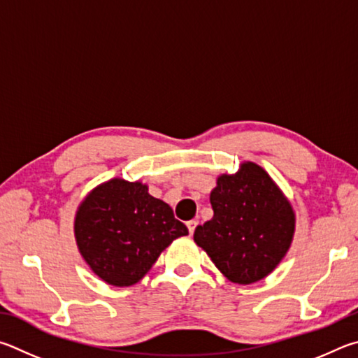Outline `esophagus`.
<instances>
[{
  "mask_svg": "<svg viewBox=\"0 0 358 358\" xmlns=\"http://www.w3.org/2000/svg\"><path fill=\"white\" fill-rule=\"evenodd\" d=\"M196 227H198V222H196V220H190V222H187V228H189V233H190V234L195 233Z\"/></svg>",
  "mask_w": 358,
  "mask_h": 358,
  "instance_id": "obj_1",
  "label": "esophagus"
}]
</instances>
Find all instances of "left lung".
I'll return each instance as SVG.
<instances>
[{
	"instance_id": "obj_1",
	"label": "left lung",
	"mask_w": 358,
	"mask_h": 358,
	"mask_svg": "<svg viewBox=\"0 0 358 358\" xmlns=\"http://www.w3.org/2000/svg\"><path fill=\"white\" fill-rule=\"evenodd\" d=\"M212 220L193 239L224 277L250 285L267 277L283 259L294 236V212L264 169L243 163L223 174L210 193Z\"/></svg>"
}]
</instances>
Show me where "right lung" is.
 Segmentation results:
<instances>
[{"label":"right lung","mask_w":358,"mask_h":358,"mask_svg":"<svg viewBox=\"0 0 358 358\" xmlns=\"http://www.w3.org/2000/svg\"><path fill=\"white\" fill-rule=\"evenodd\" d=\"M189 234L173 209L150 196L148 185L111 179L99 185L75 217V239L92 272L113 286H131L160 253Z\"/></svg>","instance_id":"1"}]
</instances>
